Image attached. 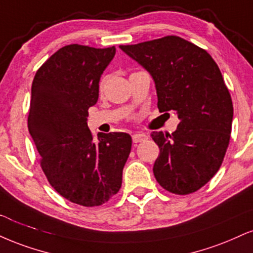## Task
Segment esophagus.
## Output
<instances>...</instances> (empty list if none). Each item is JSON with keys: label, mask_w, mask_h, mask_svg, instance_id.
Wrapping results in <instances>:
<instances>
[{"label": "esophagus", "mask_w": 253, "mask_h": 253, "mask_svg": "<svg viewBox=\"0 0 253 253\" xmlns=\"http://www.w3.org/2000/svg\"><path fill=\"white\" fill-rule=\"evenodd\" d=\"M146 139H147V135L144 134V133H135V134L132 135L133 142H135V144H138V142H141V141H145Z\"/></svg>", "instance_id": "34e87169"}]
</instances>
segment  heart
<instances>
[{
    "mask_svg": "<svg viewBox=\"0 0 253 253\" xmlns=\"http://www.w3.org/2000/svg\"><path fill=\"white\" fill-rule=\"evenodd\" d=\"M102 86V84H100V87H101Z\"/></svg>",
    "mask_w": 253,
    "mask_h": 253,
    "instance_id": "b5f03b06",
    "label": "heart"
}]
</instances>
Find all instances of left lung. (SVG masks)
<instances>
[{
    "instance_id": "1",
    "label": "left lung",
    "mask_w": 253,
    "mask_h": 253,
    "mask_svg": "<svg viewBox=\"0 0 253 253\" xmlns=\"http://www.w3.org/2000/svg\"><path fill=\"white\" fill-rule=\"evenodd\" d=\"M120 49L153 78L159 112L173 111L180 120L172 134H151L160 150L157 181L174 194L196 192L218 172L230 142L233 105L220 69L208 51L179 36Z\"/></svg>"
}]
</instances>
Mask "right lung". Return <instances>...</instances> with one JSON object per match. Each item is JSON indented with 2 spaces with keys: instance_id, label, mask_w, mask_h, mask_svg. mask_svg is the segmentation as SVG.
<instances>
[{
  "instance_id": "obj_1",
  "label": "right lung",
  "mask_w": 253,
  "mask_h": 253,
  "mask_svg": "<svg viewBox=\"0 0 253 253\" xmlns=\"http://www.w3.org/2000/svg\"><path fill=\"white\" fill-rule=\"evenodd\" d=\"M115 47L69 44L36 72L32 84L28 129L41 167L57 193L93 208L119 192L132 138L123 132L99 133L87 126L88 108L99 99V82Z\"/></svg>"
}]
</instances>
